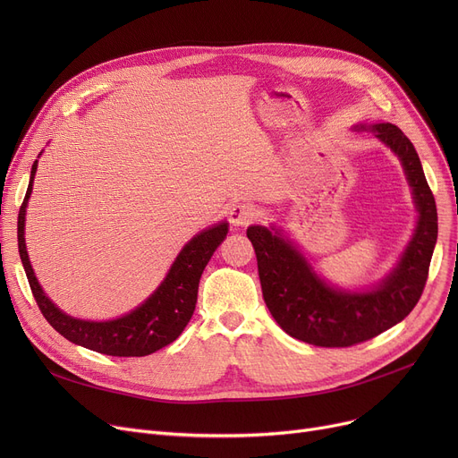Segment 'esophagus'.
Here are the masks:
<instances>
[{
	"instance_id": "obj_1",
	"label": "esophagus",
	"mask_w": 458,
	"mask_h": 458,
	"mask_svg": "<svg viewBox=\"0 0 458 458\" xmlns=\"http://www.w3.org/2000/svg\"><path fill=\"white\" fill-rule=\"evenodd\" d=\"M228 219L232 223V226H247L254 219H258V208L250 202L233 204L228 211Z\"/></svg>"
}]
</instances>
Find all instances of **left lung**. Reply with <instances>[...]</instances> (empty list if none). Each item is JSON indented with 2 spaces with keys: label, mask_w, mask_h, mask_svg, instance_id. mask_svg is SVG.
<instances>
[{
  "label": "left lung",
  "mask_w": 458,
  "mask_h": 458,
  "mask_svg": "<svg viewBox=\"0 0 458 458\" xmlns=\"http://www.w3.org/2000/svg\"><path fill=\"white\" fill-rule=\"evenodd\" d=\"M371 130L401 159L418 208V226L395 269L373 290L344 292L311 269L306 258L275 226H249L261 293L271 316L293 338L318 347H351L368 342L403 321L418 304L438 237V213L420 156L394 124Z\"/></svg>",
  "instance_id": "8db88e82"
}]
</instances>
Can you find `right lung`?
<instances>
[{
    "instance_id": "right-lung-1",
    "label": "right lung",
    "mask_w": 458,
    "mask_h": 458,
    "mask_svg": "<svg viewBox=\"0 0 458 458\" xmlns=\"http://www.w3.org/2000/svg\"><path fill=\"white\" fill-rule=\"evenodd\" d=\"M37 163L38 161L33 163L26 199L18 213V252L33 297L46 321L68 342L109 356H147L173 344L192 318L200 276L216 247L225 242L228 223L215 225L192 237L174 259L173 267L168 269L157 290L130 314L113 321L70 318L44 295L26 250L23 226H26V208L33 191Z\"/></svg>"
}]
</instances>
